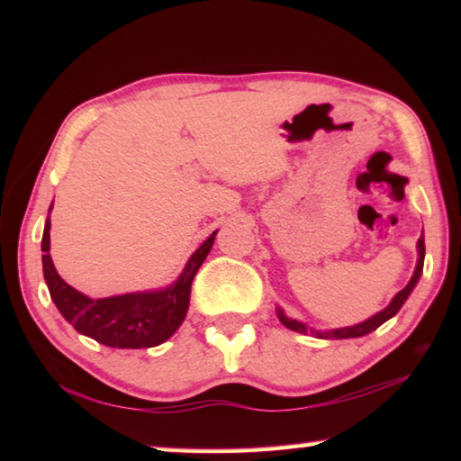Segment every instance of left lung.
<instances>
[{
  "instance_id": "obj_1",
  "label": "left lung",
  "mask_w": 461,
  "mask_h": 461,
  "mask_svg": "<svg viewBox=\"0 0 461 461\" xmlns=\"http://www.w3.org/2000/svg\"><path fill=\"white\" fill-rule=\"evenodd\" d=\"M417 252H419V258H417V268L415 272H412V276L409 280V285L402 288V291H399L394 294V299L390 301V305L386 309H382L380 313L372 315L370 319H366V321L357 323V325H349V327H339V330H330V331H317L313 330V327H307L305 323L296 321V319H291L285 315L283 309H276V315L280 319V323H283L285 327H288V330L293 331H299V333H313L315 338H321V339H349V338H362V335H368L372 333L374 330H378V327L388 321L390 317H394L396 313H399V309L404 305V301L409 299V294L412 288H415V285L419 283L420 275H423V262H425V240L423 236L419 238L417 241Z\"/></svg>"
}]
</instances>
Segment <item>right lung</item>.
<instances>
[{
  "label": "right lung",
  "mask_w": 461,
  "mask_h": 461,
  "mask_svg": "<svg viewBox=\"0 0 461 461\" xmlns=\"http://www.w3.org/2000/svg\"><path fill=\"white\" fill-rule=\"evenodd\" d=\"M52 209V205H50ZM50 209L42 236V270L50 299L60 315L77 331L109 348L138 349L160 346L185 321L189 311L191 285L215 241V233L194 249L173 285L160 291L128 293L107 299H89L59 276L50 258Z\"/></svg>",
  "instance_id": "obj_1"
}]
</instances>
